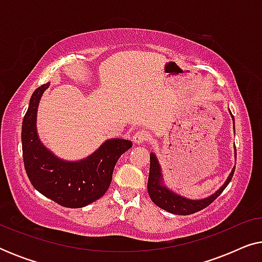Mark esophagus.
Returning a JSON list of instances; mask_svg holds the SVG:
<instances>
[{
	"label": "esophagus",
	"instance_id": "34e87169",
	"mask_svg": "<svg viewBox=\"0 0 262 262\" xmlns=\"http://www.w3.org/2000/svg\"><path fill=\"white\" fill-rule=\"evenodd\" d=\"M132 138H134L135 143H144L148 141V135L144 131H136Z\"/></svg>",
	"mask_w": 262,
	"mask_h": 262
}]
</instances>
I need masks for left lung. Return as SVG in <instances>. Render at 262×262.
I'll return each instance as SVG.
<instances>
[{
    "label": "left lung",
    "mask_w": 262,
    "mask_h": 262,
    "mask_svg": "<svg viewBox=\"0 0 262 262\" xmlns=\"http://www.w3.org/2000/svg\"><path fill=\"white\" fill-rule=\"evenodd\" d=\"M231 114V112H230ZM232 119L234 116L231 114ZM235 168L232 169L231 174L229 175L228 180L225 181V184L218 189V191L212 194L209 198L202 199V200H191L182 198L174 194L173 192L167 189L164 186L161 184V168L157 161L156 156L154 154H150V170H149V179H148V192L150 199L156 204L157 206L161 209L168 211V212L174 213V214H180V216H187V214H192L198 212V211L205 209L210 205L213 200H216L218 196L221 195V193L224 191L225 187L229 185V182L231 181L232 175H234Z\"/></svg>",
    "instance_id": "obj_1"
}]
</instances>
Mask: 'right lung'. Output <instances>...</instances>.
Returning a JSON list of instances; mask_svg holds the SVG:
<instances>
[{"label": "right lung", "instance_id": "right-lung-1", "mask_svg": "<svg viewBox=\"0 0 262 262\" xmlns=\"http://www.w3.org/2000/svg\"><path fill=\"white\" fill-rule=\"evenodd\" d=\"M49 83L42 84L31 96L23 120V157L25 170L33 187L60 206L78 209L101 198L112 181L117 161L132 148L127 139H111L80 162L57 159L39 141L35 128L37 108Z\"/></svg>", "mask_w": 262, "mask_h": 262}]
</instances>
